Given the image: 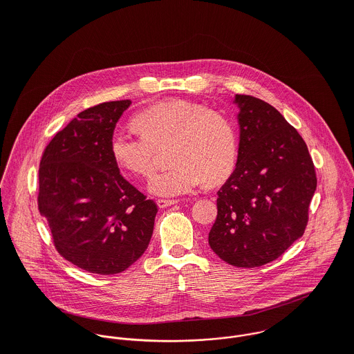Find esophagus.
I'll list each match as a JSON object with an SVG mask.
<instances>
[{"mask_svg":"<svg viewBox=\"0 0 354 354\" xmlns=\"http://www.w3.org/2000/svg\"><path fill=\"white\" fill-rule=\"evenodd\" d=\"M176 203H177V201H174V199H158V201H156V204H158L159 208H165V207L173 205V204H176Z\"/></svg>","mask_w":354,"mask_h":354,"instance_id":"obj_1","label":"esophagus"}]
</instances>
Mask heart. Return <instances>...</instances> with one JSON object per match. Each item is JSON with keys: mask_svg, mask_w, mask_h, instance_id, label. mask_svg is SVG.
Returning <instances> with one entry per match:
<instances>
[{"mask_svg": "<svg viewBox=\"0 0 354 354\" xmlns=\"http://www.w3.org/2000/svg\"><path fill=\"white\" fill-rule=\"evenodd\" d=\"M139 136L115 131L110 153L127 173L147 177L156 151L169 147L167 170L153 174L149 191L156 196L192 192L204 181H223L233 170L239 143L236 125L226 114L201 103L171 100L140 111L133 118Z\"/></svg>", "mask_w": 354, "mask_h": 354, "instance_id": "obj_1", "label": "heart"}]
</instances>
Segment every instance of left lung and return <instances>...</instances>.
<instances>
[{"label": "left lung", "instance_id": "8db88e82", "mask_svg": "<svg viewBox=\"0 0 354 354\" xmlns=\"http://www.w3.org/2000/svg\"><path fill=\"white\" fill-rule=\"evenodd\" d=\"M240 145L236 169L218 191L208 244L223 261L260 267L304 234L316 173L300 133L270 103L236 95Z\"/></svg>", "mask_w": 354, "mask_h": 354}]
</instances>
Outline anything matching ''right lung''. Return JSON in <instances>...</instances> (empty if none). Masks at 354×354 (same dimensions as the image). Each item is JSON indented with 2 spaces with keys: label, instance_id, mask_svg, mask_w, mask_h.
I'll list each match as a JSON object with an SVG mask.
<instances>
[{
  "label": "right lung",
  "instance_id": "1",
  "mask_svg": "<svg viewBox=\"0 0 354 354\" xmlns=\"http://www.w3.org/2000/svg\"><path fill=\"white\" fill-rule=\"evenodd\" d=\"M131 101L77 114L39 163L38 208L57 252L93 274L125 271L147 250L158 207L120 173L110 153L115 124Z\"/></svg>",
  "mask_w": 354,
  "mask_h": 354
}]
</instances>
